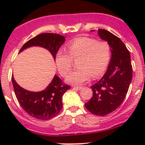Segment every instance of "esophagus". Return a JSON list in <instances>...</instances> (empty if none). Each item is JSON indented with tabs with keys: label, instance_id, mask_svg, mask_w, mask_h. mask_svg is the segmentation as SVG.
Returning a JSON list of instances; mask_svg holds the SVG:
<instances>
[{
	"label": "esophagus",
	"instance_id": "34e87169",
	"mask_svg": "<svg viewBox=\"0 0 145 145\" xmlns=\"http://www.w3.org/2000/svg\"><path fill=\"white\" fill-rule=\"evenodd\" d=\"M74 88L76 89V90H81L83 88L81 87V86H74Z\"/></svg>",
	"mask_w": 145,
	"mask_h": 145
}]
</instances>
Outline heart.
Wrapping results in <instances>:
<instances>
[{
  "mask_svg": "<svg viewBox=\"0 0 145 145\" xmlns=\"http://www.w3.org/2000/svg\"><path fill=\"white\" fill-rule=\"evenodd\" d=\"M67 52L58 51L55 62L59 74L67 75L72 67L73 60H77L78 69L66 77V81L73 85H82L91 77L98 78L105 73L112 57L111 47L107 42L97 41L92 38L82 37L72 40L67 47Z\"/></svg>",
  "mask_w": 145,
  "mask_h": 145,
  "instance_id": "obj_1",
  "label": "heart"
}]
</instances>
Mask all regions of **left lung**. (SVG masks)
<instances>
[{"label":"left lung","instance_id":"8db88e82","mask_svg":"<svg viewBox=\"0 0 145 145\" xmlns=\"http://www.w3.org/2000/svg\"><path fill=\"white\" fill-rule=\"evenodd\" d=\"M97 33L110 45L112 57L105 75L91 86L93 97L85 106L93 114L103 116L116 110L124 100L132 80L133 68L129 51L119 38L105 29H98Z\"/></svg>","mask_w":145,"mask_h":145}]
</instances>
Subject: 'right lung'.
Segmentation results:
<instances>
[{
    "instance_id": "add662e5",
    "label": "right lung",
    "mask_w": 145,
    "mask_h": 145,
    "mask_svg": "<svg viewBox=\"0 0 145 145\" xmlns=\"http://www.w3.org/2000/svg\"><path fill=\"white\" fill-rule=\"evenodd\" d=\"M65 40L64 36L57 33H41L27 41L20 52L30 47H41L48 50L55 60L57 52ZM12 82L16 97L23 109L31 116L40 120H49L59 113L62 108V96L70 88L57 75L46 88L40 92L25 90L17 84L13 76Z\"/></svg>"
}]
</instances>
